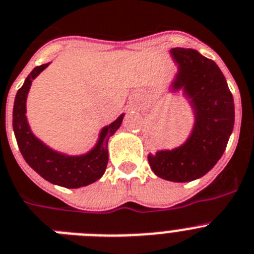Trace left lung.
Returning <instances> with one entry per match:
<instances>
[{
	"instance_id": "obj_1",
	"label": "left lung",
	"mask_w": 254,
	"mask_h": 254,
	"mask_svg": "<svg viewBox=\"0 0 254 254\" xmlns=\"http://www.w3.org/2000/svg\"><path fill=\"white\" fill-rule=\"evenodd\" d=\"M171 54L179 65L175 88L184 87L191 100L196 122L183 146L150 154L148 159L160 179L188 183L204 176L222 157L234 128V99L213 60L191 49L176 47Z\"/></svg>"
}]
</instances>
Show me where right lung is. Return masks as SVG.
I'll return each mask as SVG.
<instances>
[{
    "mask_svg": "<svg viewBox=\"0 0 254 254\" xmlns=\"http://www.w3.org/2000/svg\"><path fill=\"white\" fill-rule=\"evenodd\" d=\"M47 65L36 66L19 88L12 110L14 133L23 158L40 176L55 185L77 189L95 183L104 175L109 158L108 140L119 128L123 114L101 131L97 145L88 154L81 157H68L47 148L30 132L25 117V101L30 84L43 69L47 68Z\"/></svg>",
    "mask_w": 254,
    "mask_h": 254,
    "instance_id": "right-lung-1",
    "label": "right lung"
}]
</instances>
